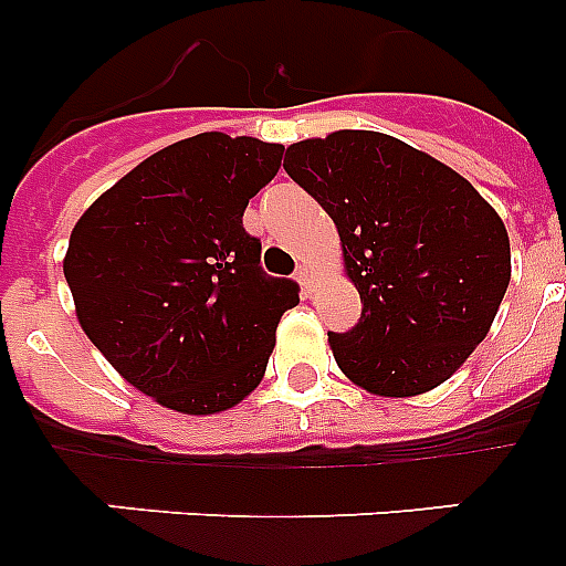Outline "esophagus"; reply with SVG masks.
<instances>
[{
    "mask_svg": "<svg viewBox=\"0 0 566 566\" xmlns=\"http://www.w3.org/2000/svg\"><path fill=\"white\" fill-rule=\"evenodd\" d=\"M297 283L303 289H306V292H312V283H314V269L312 266H306V263H303V266L297 269Z\"/></svg>",
    "mask_w": 566,
    "mask_h": 566,
    "instance_id": "34e87169",
    "label": "esophagus"
}]
</instances>
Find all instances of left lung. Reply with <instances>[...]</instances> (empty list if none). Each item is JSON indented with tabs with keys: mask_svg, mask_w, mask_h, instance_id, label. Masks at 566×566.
<instances>
[{
	"mask_svg": "<svg viewBox=\"0 0 566 566\" xmlns=\"http://www.w3.org/2000/svg\"><path fill=\"white\" fill-rule=\"evenodd\" d=\"M283 169L334 221L363 300L352 332H328L345 377L379 397L444 382L488 337L507 292L496 209L451 167L371 129L292 144Z\"/></svg>",
	"mask_w": 566,
	"mask_h": 566,
	"instance_id": "left-lung-1",
	"label": "left lung"
}]
</instances>
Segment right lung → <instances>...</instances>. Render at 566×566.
<instances>
[{"mask_svg":"<svg viewBox=\"0 0 566 566\" xmlns=\"http://www.w3.org/2000/svg\"><path fill=\"white\" fill-rule=\"evenodd\" d=\"M280 144L201 133L149 155L70 234L64 277L84 334L138 391L218 413L258 388L300 286L269 277L243 212Z\"/></svg>","mask_w":566,"mask_h":566,"instance_id":"add662e5","label":"right lung"}]
</instances>
